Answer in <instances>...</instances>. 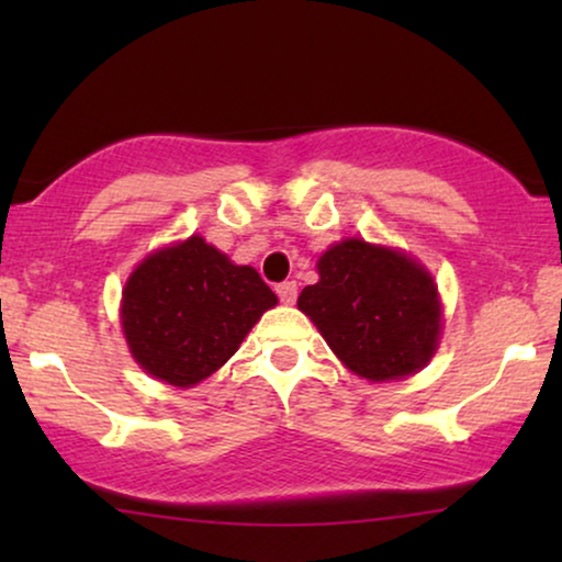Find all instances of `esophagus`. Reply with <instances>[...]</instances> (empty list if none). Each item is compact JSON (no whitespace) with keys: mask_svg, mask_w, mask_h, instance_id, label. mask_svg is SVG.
Instances as JSON below:
<instances>
[{"mask_svg":"<svg viewBox=\"0 0 562 562\" xmlns=\"http://www.w3.org/2000/svg\"><path fill=\"white\" fill-rule=\"evenodd\" d=\"M276 294L283 304H294L296 302V281H283L276 286Z\"/></svg>","mask_w":562,"mask_h":562,"instance_id":"34e87169","label":"esophagus"}]
</instances>
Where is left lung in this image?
Returning a JSON list of instances; mask_svg holds the SVG:
<instances>
[{"instance_id": "1", "label": "left lung", "mask_w": 562, "mask_h": 562, "mask_svg": "<svg viewBox=\"0 0 562 562\" xmlns=\"http://www.w3.org/2000/svg\"><path fill=\"white\" fill-rule=\"evenodd\" d=\"M317 271L319 281L296 304L352 373L394 381L429 363L442 304L425 266L402 250L348 237L317 260Z\"/></svg>"}]
</instances>
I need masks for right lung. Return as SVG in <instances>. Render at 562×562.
Returning a JSON list of instances; mask_svg holds the SVG:
<instances>
[{
  "mask_svg": "<svg viewBox=\"0 0 562 562\" xmlns=\"http://www.w3.org/2000/svg\"><path fill=\"white\" fill-rule=\"evenodd\" d=\"M279 304L256 268L191 235L150 252L122 291V333L153 379L189 389L227 363L245 335Z\"/></svg>",
  "mask_w": 562,
  "mask_h": 562,
  "instance_id": "add662e5",
  "label": "right lung"
}]
</instances>
